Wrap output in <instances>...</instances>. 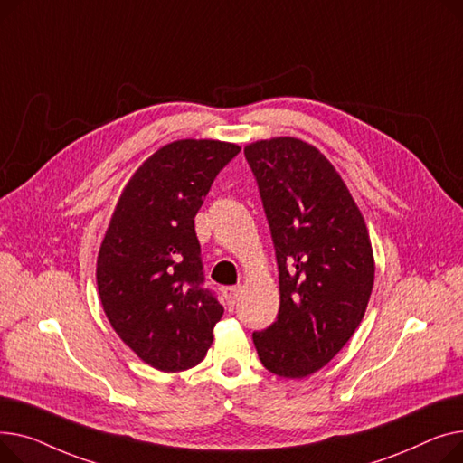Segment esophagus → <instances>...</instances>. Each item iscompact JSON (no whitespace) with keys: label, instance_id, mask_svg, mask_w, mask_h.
<instances>
[{"label":"esophagus","instance_id":"obj_1","mask_svg":"<svg viewBox=\"0 0 463 463\" xmlns=\"http://www.w3.org/2000/svg\"><path fill=\"white\" fill-rule=\"evenodd\" d=\"M239 291H241V286H228V288H224V297H226V303H228L230 308L235 307Z\"/></svg>","mask_w":463,"mask_h":463}]
</instances>
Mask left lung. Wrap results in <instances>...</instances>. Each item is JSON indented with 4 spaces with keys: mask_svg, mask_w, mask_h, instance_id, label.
<instances>
[{
    "mask_svg": "<svg viewBox=\"0 0 463 463\" xmlns=\"http://www.w3.org/2000/svg\"><path fill=\"white\" fill-rule=\"evenodd\" d=\"M275 244L280 308L254 331L261 364L307 377L327 364L361 325L373 286L366 224L331 162L297 138L244 147Z\"/></svg>",
    "mask_w": 463,
    "mask_h": 463,
    "instance_id": "obj_1",
    "label": "left lung"
}]
</instances>
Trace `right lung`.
Masks as SVG:
<instances>
[{"instance_id": "obj_1", "label": "right lung", "mask_w": 463, "mask_h": 463, "mask_svg": "<svg viewBox=\"0 0 463 463\" xmlns=\"http://www.w3.org/2000/svg\"><path fill=\"white\" fill-rule=\"evenodd\" d=\"M241 149L179 140L158 149L125 186L97 260L114 331L144 363L181 372L203 361L224 308L205 288L194 216Z\"/></svg>"}]
</instances>
